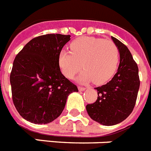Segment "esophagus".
<instances>
[{"label":"esophagus","mask_w":151,"mask_h":151,"mask_svg":"<svg viewBox=\"0 0 151 151\" xmlns=\"http://www.w3.org/2000/svg\"><path fill=\"white\" fill-rule=\"evenodd\" d=\"M78 90H79V91H85L86 88H85V87H78Z\"/></svg>","instance_id":"34e87169"}]
</instances>
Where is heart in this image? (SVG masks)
Segmentation results:
<instances>
[{
	"label": "heart",
	"instance_id": "b5f03b06",
	"mask_svg": "<svg viewBox=\"0 0 151 151\" xmlns=\"http://www.w3.org/2000/svg\"><path fill=\"white\" fill-rule=\"evenodd\" d=\"M70 50H62L58 56L61 72L71 79L81 69L78 78L81 83L93 81L102 84L111 79L119 62V49L111 40L92 37H83L70 44Z\"/></svg>",
	"mask_w": 151,
	"mask_h": 151
}]
</instances>
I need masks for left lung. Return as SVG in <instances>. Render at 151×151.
Here are the masks:
<instances>
[{"instance_id":"obj_1","label":"left lung","mask_w":151,"mask_h":151,"mask_svg":"<svg viewBox=\"0 0 151 151\" xmlns=\"http://www.w3.org/2000/svg\"><path fill=\"white\" fill-rule=\"evenodd\" d=\"M111 39L119 49L117 71L111 81L94 88L98 94L97 101L86 106L90 117L104 126L117 124L131 114L140 87L137 64L130 50L116 38Z\"/></svg>"}]
</instances>
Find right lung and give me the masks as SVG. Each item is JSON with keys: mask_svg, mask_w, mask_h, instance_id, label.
I'll use <instances>...</instances> for the list:
<instances>
[{"mask_svg": "<svg viewBox=\"0 0 151 151\" xmlns=\"http://www.w3.org/2000/svg\"><path fill=\"white\" fill-rule=\"evenodd\" d=\"M70 35H42L19 52L10 76L14 104L23 118L36 124L52 122L61 114L77 86L60 72L58 56Z\"/></svg>", "mask_w": 151, "mask_h": 151, "instance_id": "right-lung-1", "label": "right lung"}]
</instances>
